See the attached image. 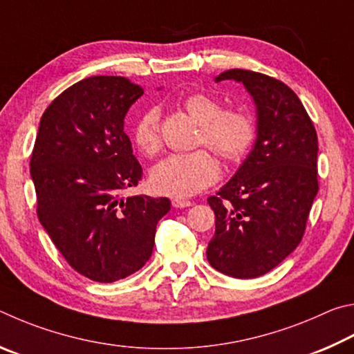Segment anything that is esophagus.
<instances>
[{"mask_svg":"<svg viewBox=\"0 0 354 354\" xmlns=\"http://www.w3.org/2000/svg\"><path fill=\"white\" fill-rule=\"evenodd\" d=\"M193 205V202L187 201V199H182V197H174L172 199V207L174 208H188Z\"/></svg>","mask_w":354,"mask_h":354,"instance_id":"34e87169","label":"esophagus"}]
</instances>
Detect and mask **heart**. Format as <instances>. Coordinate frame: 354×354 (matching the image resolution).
<instances>
[{
    "mask_svg": "<svg viewBox=\"0 0 354 354\" xmlns=\"http://www.w3.org/2000/svg\"><path fill=\"white\" fill-rule=\"evenodd\" d=\"M182 105L201 124V145L212 147L222 158H241L255 138V122L245 111L222 110L218 99L207 93H193L183 99ZM132 136L142 153L153 155L160 151V110L157 107L147 109L136 118ZM218 161L205 149L167 155L151 172V182L158 193L177 197L197 194L218 180Z\"/></svg>",
    "mask_w": 354,
    "mask_h": 354,
    "instance_id": "b5f03b06",
    "label": "heart"
}]
</instances>
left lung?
I'll use <instances>...</instances> for the list:
<instances>
[{
	"label": "left lung",
	"instance_id": "left-lung-1",
	"mask_svg": "<svg viewBox=\"0 0 354 354\" xmlns=\"http://www.w3.org/2000/svg\"><path fill=\"white\" fill-rule=\"evenodd\" d=\"M244 85L257 109V140L234 176L208 197L216 232L207 258L233 278H257L300 244L317 183V133L299 96L281 80L227 70L214 82Z\"/></svg>",
	"mask_w": 354,
	"mask_h": 354
}]
</instances>
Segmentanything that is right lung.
Instances as JSON below:
<instances>
[{"label":"right lung","instance_id":"add662e5","mask_svg":"<svg viewBox=\"0 0 354 354\" xmlns=\"http://www.w3.org/2000/svg\"><path fill=\"white\" fill-rule=\"evenodd\" d=\"M140 85L121 76L79 80L54 99L37 132L30 177L40 224L80 275L113 283L152 255L166 197L130 196L142 169L124 132Z\"/></svg>","mask_w":354,"mask_h":354}]
</instances>
